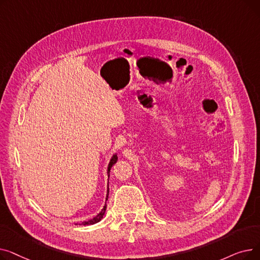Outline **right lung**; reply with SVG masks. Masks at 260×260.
Returning a JSON list of instances; mask_svg holds the SVG:
<instances>
[{
  "instance_id": "1",
  "label": "right lung",
  "mask_w": 260,
  "mask_h": 260,
  "mask_svg": "<svg viewBox=\"0 0 260 260\" xmlns=\"http://www.w3.org/2000/svg\"><path fill=\"white\" fill-rule=\"evenodd\" d=\"M117 160H118V157H117V155H114L113 156V158L111 159V161H109V165H108V168H107V173H108V177H109V172H111V169H112V167L115 165V163L117 162ZM108 193H109V189L107 188V195H106V200H107V198H108ZM105 211H106V204L104 206V208L102 209V211L95 216V217H93L92 219H90V220H87V221H84V222H82L81 224H83V225H88V224H93V223H97V222H99L102 218H103V215H104V213H105Z\"/></svg>"
}]
</instances>
